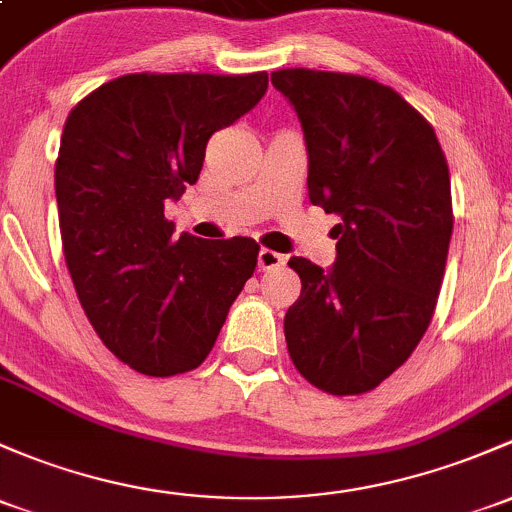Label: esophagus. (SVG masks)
I'll return each mask as SVG.
<instances>
[{"instance_id":"34e87169","label":"esophagus","mask_w":512,"mask_h":512,"mask_svg":"<svg viewBox=\"0 0 512 512\" xmlns=\"http://www.w3.org/2000/svg\"><path fill=\"white\" fill-rule=\"evenodd\" d=\"M284 262H287V257L279 255V252H274V250H265V247H262L260 255H257V265H260L262 272L274 270V267L284 265Z\"/></svg>"}]
</instances>
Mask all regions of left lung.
<instances>
[{
  "instance_id": "obj_1",
  "label": "left lung",
  "mask_w": 512,
  "mask_h": 512,
  "mask_svg": "<svg viewBox=\"0 0 512 512\" xmlns=\"http://www.w3.org/2000/svg\"><path fill=\"white\" fill-rule=\"evenodd\" d=\"M272 85L304 129L309 201L341 218L331 270L289 260L301 294L287 348L311 385L360 395L410 358L434 316L454 228L449 166L432 125L383 83L287 68Z\"/></svg>"
}]
</instances>
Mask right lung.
<instances>
[{"label":"right lung","instance_id":"obj_1","mask_svg":"<svg viewBox=\"0 0 512 512\" xmlns=\"http://www.w3.org/2000/svg\"><path fill=\"white\" fill-rule=\"evenodd\" d=\"M265 93L267 73H132L68 115L56 161L63 255L90 324L137 373L198 368L255 272V240L176 238L164 203L196 184L211 134Z\"/></svg>","mask_w":512,"mask_h":512}]
</instances>
